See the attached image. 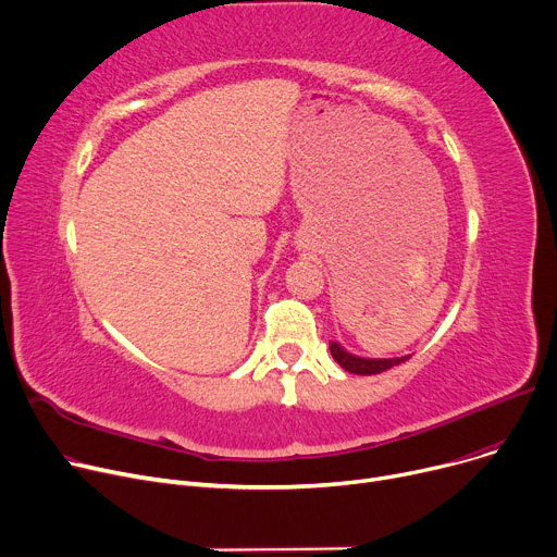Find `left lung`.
<instances>
[{"label":"left lung","instance_id":"8db88e82","mask_svg":"<svg viewBox=\"0 0 557 557\" xmlns=\"http://www.w3.org/2000/svg\"><path fill=\"white\" fill-rule=\"evenodd\" d=\"M331 356L336 360L345 372L349 374H358V376H372V374H381L392 369L394 364L405 362L410 356H400V358H362L356 354H349L341 343H329Z\"/></svg>","mask_w":557,"mask_h":557}]
</instances>
